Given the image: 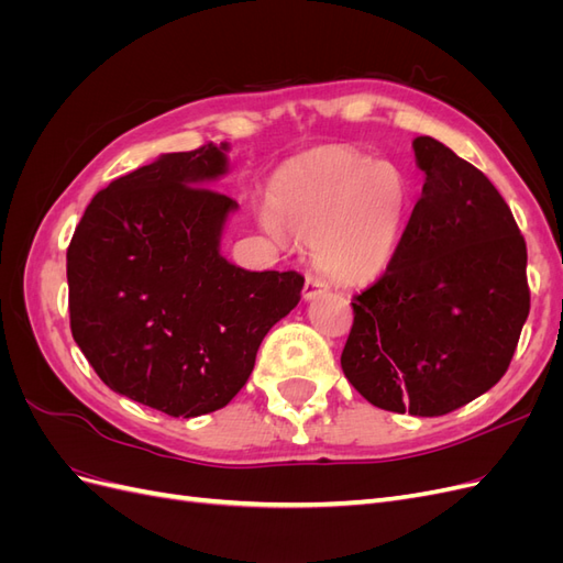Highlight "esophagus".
<instances>
[{
	"label": "esophagus",
	"mask_w": 563,
	"mask_h": 563,
	"mask_svg": "<svg viewBox=\"0 0 563 563\" xmlns=\"http://www.w3.org/2000/svg\"><path fill=\"white\" fill-rule=\"evenodd\" d=\"M327 291H329V284L323 282L321 277L308 275V279H305V286H302V298L305 300H314L317 296H323Z\"/></svg>",
	"instance_id": "1"
}]
</instances>
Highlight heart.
<instances>
[{"instance_id": "obj_1", "label": "heart", "mask_w": 563, "mask_h": 563, "mask_svg": "<svg viewBox=\"0 0 563 563\" xmlns=\"http://www.w3.org/2000/svg\"><path fill=\"white\" fill-rule=\"evenodd\" d=\"M411 197L399 164L347 145H319L272 176L263 228L310 244L314 265L333 282L364 286L395 261Z\"/></svg>"}]
</instances>
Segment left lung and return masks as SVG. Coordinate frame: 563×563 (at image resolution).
I'll use <instances>...</instances> for the list:
<instances>
[{"mask_svg": "<svg viewBox=\"0 0 563 563\" xmlns=\"http://www.w3.org/2000/svg\"><path fill=\"white\" fill-rule=\"evenodd\" d=\"M422 195L385 275L352 302L340 366L373 406L444 416L496 385L531 310L526 242L493 183L430 135Z\"/></svg>", "mask_w": 563, "mask_h": 563, "instance_id": "1", "label": "left lung"}]
</instances>
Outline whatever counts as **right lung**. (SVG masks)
I'll list each match as a JSON object with an SVG mask.
<instances>
[{"label":"right lung","mask_w":563,"mask_h":563,"mask_svg":"<svg viewBox=\"0 0 563 563\" xmlns=\"http://www.w3.org/2000/svg\"><path fill=\"white\" fill-rule=\"evenodd\" d=\"M228 152H168L112 180L67 249L75 343L117 395L174 418L230 404L305 284L294 269L249 272L220 253L240 209L209 190Z\"/></svg>","instance_id":"1"}]
</instances>
